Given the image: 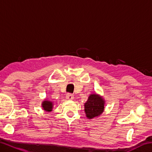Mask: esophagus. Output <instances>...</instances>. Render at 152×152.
Returning <instances> with one entry per match:
<instances>
[{"label": "esophagus", "mask_w": 152, "mask_h": 152, "mask_svg": "<svg viewBox=\"0 0 152 152\" xmlns=\"http://www.w3.org/2000/svg\"><path fill=\"white\" fill-rule=\"evenodd\" d=\"M66 98L67 100H69V101H70V100L74 99V96H73V94L68 93V94H67V95L66 96Z\"/></svg>", "instance_id": "1"}]
</instances>
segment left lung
Wrapping results in <instances>:
<instances>
[{
	"label": "left lung",
	"instance_id": "obj_1",
	"mask_svg": "<svg viewBox=\"0 0 152 152\" xmlns=\"http://www.w3.org/2000/svg\"><path fill=\"white\" fill-rule=\"evenodd\" d=\"M104 100L100 95L91 94L88 101L84 104V111L86 117L92 119L100 116L104 111Z\"/></svg>",
	"mask_w": 152,
	"mask_h": 152
}]
</instances>
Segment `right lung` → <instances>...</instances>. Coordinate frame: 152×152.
<instances>
[{"label": "right lung", "mask_w": 152, "mask_h": 152, "mask_svg": "<svg viewBox=\"0 0 152 152\" xmlns=\"http://www.w3.org/2000/svg\"><path fill=\"white\" fill-rule=\"evenodd\" d=\"M42 107L44 110L46 112H50L53 109V102L50 101H47V100H45L42 102Z\"/></svg>", "instance_id": "obj_1"}]
</instances>
